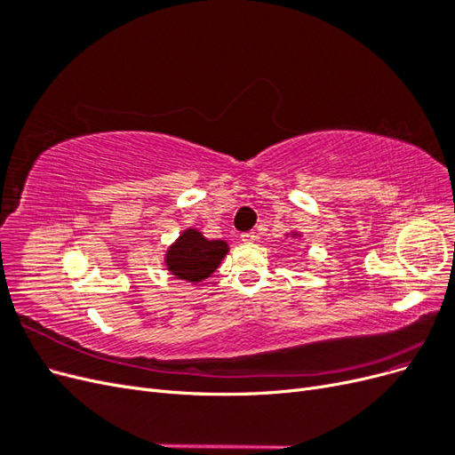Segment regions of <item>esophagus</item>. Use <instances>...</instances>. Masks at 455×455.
<instances>
[{
	"mask_svg": "<svg viewBox=\"0 0 455 455\" xmlns=\"http://www.w3.org/2000/svg\"><path fill=\"white\" fill-rule=\"evenodd\" d=\"M241 241L243 243H256V241H259V233L258 231H246L241 235Z\"/></svg>",
	"mask_w": 455,
	"mask_h": 455,
	"instance_id": "obj_1",
	"label": "esophagus"
}]
</instances>
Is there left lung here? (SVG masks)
I'll return each instance as SVG.
<instances>
[{
  "label": "left lung",
  "mask_w": 455,
  "mask_h": 455,
  "mask_svg": "<svg viewBox=\"0 0 455 455\" xmlns=\"http://www.w3.org/2000/svg\"><path fill=\"white\" fill-rule=\"evenodd\" d=\"M286 235H291V237H294V239H299V237H301V233H298V231H291V233H286Z\"/></svg>",
  "instance_id": "left-lung-1"
}]
</instances>
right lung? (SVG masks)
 <instances>
[{
  "instance_id": "obj_1",
  "label": "right lung",
  "mask_w": 455,
  "mask_h": 455,
  "mask_svg": "<svg viewBox=\"0 0 455 455\" xmlns=\"http://www.w3.org/2000/svg\"><path fill=\"white\" fill-rule=\"evenodd\" d=\"M228 252L226 241H209L199 229L188 228L164 252V266L176 279L197 284L211 277Z\"/></svg>"
}]
</instances>
